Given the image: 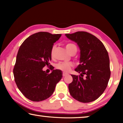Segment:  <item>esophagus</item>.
I'll return each instance as SVG.
<instances>
[{
  "mask_svg": "<svg viewBox=\"0 0 123 123\" xmlns=\"http://www.w3.org/2000/svg\"><path fill=\"white\" fill-rule=\"evenodd\" d=\"M67 75H68V74L67 73H63V74H62V75H63V76H66Z\"/></svg>",
  "mask_w": 123,
  "mask_h": 123,
  "instance_id": "esophagus-1",
  "label": "esophagus"
}]
</instances>
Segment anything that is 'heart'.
Instances as JSON below:
<instances>
[{
	"label": "heart",
	"instance_id": "b5f03b06",
	"mask_svg": "<svg viewBox=\"0 0 123 123\" xmlns=\"http://www.w3.org/2000/svg\"><path fill=\"white\" fill-rule=\"evenodd\" d=\"M66 49L67 50V51L69 52L70 50L73 49V48H76V47L75 45H74L73 43H68V44H66ZM55 46L54 45L52 48L51 50V56L53 57L54 55V50H55ZM72 66V63H70V62H60L59 63H57L56 64V68L58 69L61 70L62 71L64 72H69V70L70 69V68Z\"/></svg>",
	"mask_w": 123,
	"mask_h": 123
}]
</instances>
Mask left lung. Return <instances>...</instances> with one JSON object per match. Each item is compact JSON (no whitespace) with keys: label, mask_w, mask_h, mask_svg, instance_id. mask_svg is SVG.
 <instances>
[{"label":"left lung","mask_w":123,"mask_h":123,"mask_svg":"<svg viewBox=\"0 0 123 123\" xmlns=\"http://www.w3.org/2000/svg\"><path fill=\"white\" fill-rule=\"evenodd\" d=\"M65 35L77 43L80 50V64L75 69L80 75H71L73 81L68 85L70 94L82 103L94 101L104 93L110 78L107 51L98 38L88 32Z\"/></svg>","instance_id":"8db88e82"}]
</instances>
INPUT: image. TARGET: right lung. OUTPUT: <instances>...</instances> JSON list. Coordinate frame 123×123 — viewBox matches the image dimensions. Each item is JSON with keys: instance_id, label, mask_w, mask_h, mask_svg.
I'll return each mask as SVG.
<instances>
[{"instance_id": "right-lung-1", "label": "right lung", "mask_w": 123, "mask_h": 123, "mask_svg": "<svg viewBox=\"0 0 123 123\" xmlns=\"http://www.w3.org/2000/svg\"><path fill=\"white\" fill-rule=\"evenodd\" d=\"M61 34L39 32L28 37L18 50L13 68L14 81L26 98L41 101L53 94L56 85L62 78V72L51 69L50 74L43 70L51 60L54 43Z\"/></svg>"}]
</instances>
